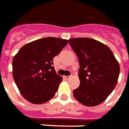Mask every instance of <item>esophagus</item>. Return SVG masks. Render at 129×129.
<instances>
[{"label":"esophagus","instance_id":"34e87169","mask_svg":"<svg viewBox=\"0 0 129 129\" xmlns=\"http://www.w3.org/2000/svg\"><path fill=\"white\" fill-rule=\"evenodd\" d=\"M71 77H72V76H64V78H65L66 80H68V79H69Z\"/></svg>","mask_w":129,"mask_h":129}]
</instances>
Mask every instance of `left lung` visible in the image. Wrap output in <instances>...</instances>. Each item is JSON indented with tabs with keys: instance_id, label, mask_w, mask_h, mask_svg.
<instances>
[{
	"instance_id": "left-lung-1",
	"label": "left lung",
	"mask_w": 129,
	"mask_h": 129,
	"mask_svg": "<svg viewBox=\"0 0 129 129\" xmlns=\"http://www.w3.org/2000/svg\"><path fill=\"white\" fill-rule=\"evenodd\" d=\"M69 44L78 57L80 85L73 91L74 98L86 106L104 102L117 83L120 67L106 44L87 37L72 38Z\"/></svg>"
}]
</instances>
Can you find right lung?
Masks as SVG:
<instances>
[{
	"instance_id": "obj_1",
	"label": "right lung",
	"mask_w": 129,
	"mask_h": 129,
	"mask_svg": "<svg viewBox=\"0 0 129 129\" xmlns=\"http://www.w3.org/2000/svg\"><path fill=\"white\" fill-rule=\"evenodd\" d=\"M67 43L62 38L45 37L28 43L14 55V81L27 101L42 104L54 96L62 78L56 74L53 60Z\"/></svg>"
}]
</instances>
